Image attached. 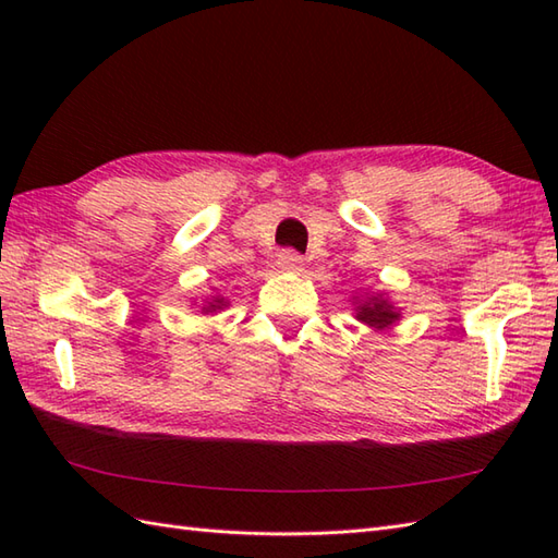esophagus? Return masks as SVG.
<instances>
[{
	"mask_svg": "<svg viewBox=\"0 0 558 558\" xmlns=\"http://www.w3.org/2000/svg\"><path fill=\"white\" fill-rule=\"evenodd\" d=\"M302 256L294 252V248H282V252L278 254V266L282 268V270H290V272H298V270H302Z\"/></svg>",
	"mask_w": 558,
	"mask_h": 558,
	"instance_id": "34e87169",
	"label": "esophagus"
}]
</instances>
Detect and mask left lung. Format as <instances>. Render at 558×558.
I'll return each instance as SVG.
<instances>
[{
  "instance_id": "1",
  "label": "left lung",
  "mask_w": 558,
  "mask_h": 558,
  "mask_svg": "<svg viewBox=\"0 0 558 558\" xmlns=\"http://www.w3.org/2000/svg\"><path fill=\"white\" fill-rule=\"evenodd\" d=\"M357 318H360V322H364L366 326L386 328L393 322H398V312H393V306H390L386 300L372 298V300H366L357 306Z\"/></svg>"
}]
</instances>
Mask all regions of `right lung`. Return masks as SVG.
Returning <instances> with one entry per match:
<instances>
[{
    "mask_svg": "<svg viewBox=\"0 0 558 558\" xmlns=\"http://www.w3.org/2000/svg\"><path fill=\"white\" fill-rule=\"evenodd\" d=\"M220 306H225V302H222V298H216L210 302V306H208V312H216V310H220Z\"/></svg>",
    "mask_w": 558,
    "mask_h": 558,
    "instance_id": "right-lung-1",
    "label": "right lung"
}]
</instances>
